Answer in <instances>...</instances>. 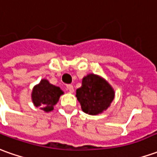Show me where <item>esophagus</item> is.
<instances>
[{
  "mask_svg": "<svg viewBox=\"0 0 157 157\" xmlns=\"http://www.w3.org/2000/svg\"><path fill=\"white\" fill-rule=\"evenodd\" d=\"M67 87V89H68V90H69L70 93L74 92V87H73V86H72L71 84H69V85H67V87Z\"/></svg>",
  "mask_w": 157,
  "mask_h": 157,
  "instance_id": "1",
  "label": "esophagus"
}]
</instances>
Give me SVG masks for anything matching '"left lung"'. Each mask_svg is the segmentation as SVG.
<instances>
[{"label": "left lung", "instance_id": "1", "mask_svg": "<svg viewBox=\"0 0 157 157\" xmlns=\"http://www.w3.org/2000/svg\"><path fill=\"white\" fill-rule=\"evenodd\" d=\"M76 98L84 113L98 115L107 109L115 96L114 89L103 77L95 74L84 76L82 87L76 89Z\"/></svg>", "mask_w": 157, "mask_h": 157}]
</instances>
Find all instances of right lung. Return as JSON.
I'll use <instances>...</instances> for the list:
<instances>
[{
    "label": "right lung",
    "mask_w": 157,
    "mask_h": 157,
    "mask_svg": "<svg viewBox=\"0 0 157 157\" xmlns=\"http://www.w3.org/2000/svg\"><path fill=\"white\" fill-rule=\"evenodd\" d=\"M63 94V91L59 87L53 85L46 79H42L40 82L35 85L32 92V101L36 107L45 113H50L54 109V105Z\"/></svg>",
    "instance_id": "1"
}]
</instances>
